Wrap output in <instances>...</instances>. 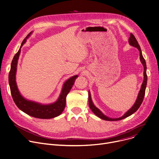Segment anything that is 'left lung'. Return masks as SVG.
<instances>
[{
    "instance_id": "left-lung-1",
    "label": "left lung",
    "mask_w": 159,
    "mask_h": 159,
    "mask_svg": "<svg viewBox=\"0 0 159 159\" xmlns=\"http://www.w3.org/2000/svg\"><path fill=\"white\" fill-rule=\"evenodd\" d=\"M129 44L131 46L137 48L139 51L140 60H141V62L143 64V67H144V73H143V74H144V80H143V82L142 83L141 88V90L139 92V94H138V98H137V100H136V102L134 103L133 106L129 109V110L128 111H127V113H125L122 116H121L120 118H109V117L105 116L98 108L96 107L93 105V104L92 101L90 93L89 92V104L90 108L91 109V110L92 111V112L95 115H97L100 118H101L102 120H107V121H118V120H122L124 118H125L130 116L131 115H132L134 113H135L139 109V107H140V106L141 105V104L143 101V99H144V95H145V90H146V84H147V75H146V64L145 60L143 57L141 48H140V46L138 44V42L137 41L136 38L134 37V35L132 34H130V38L129 39Z\"/></svg>"
}]
</instances>
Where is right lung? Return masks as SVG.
Here are the masks:
<instances>
[{"instance_id": "obj_1", "label": "right lung", "mask_w": 159, "mask_h": 159, "mask_svg": "<svg viewBox=\"0 0 159 159\" xmlns=\"http://www.w3.org/2000/svg\"><path fill=\"white\" fill-rule=\"evenodd\" d=\"M30 34L31 32L29 33L27 37L24 39L18 52L15 54L13 60H12L11 69L9 73V83L11 95L17 107L26 114L35 118L41 119H49L55 118L60 115L64 111L66 106V96L70 90L72 85L74 84L75 81L78 76L76 75L72 76L66 81L59 98L55 103L48 105H43L27 101L24 99L20 95L17 88L15 81V75L17 62L21 51V48L23 44L25 43L27 38L30 35Z\"/></svg>"}]
</instances>
